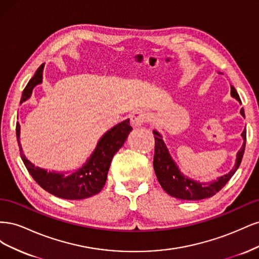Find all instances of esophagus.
I'll list each match as a JSON object with an SVG mask.
<instances>
[{"label": "esophagus", "mask_w": 259, "mask_h": 259, "mask_svg": "<svg viewBox=\"0 0 259 259\" xmlns=\"http://www.w3.org/2000/svg\"><path fill=\"white\" fill-rule=\"evenodd\" d=\"M148 121H149V115L147 112L143 110L134 111L131 116V122L134 126H139V125H142Z\"/></svg>", "instance_id": "34e87169"}]
</instances>
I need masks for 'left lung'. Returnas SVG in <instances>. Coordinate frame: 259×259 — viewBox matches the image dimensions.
<instances>
[{"label": "left lung", "instance_id": "1", "mask_svg": "<svg viewBox=\"0 0 259 259\" xmlns=\"http://www.w3.org/2000/svg\"><path fill=\"white\" fill-rule=\"evenodd\" d=\"M231 95L232 97L237 98L241 103V99L233 86H231ZM240 112L245 117L244 109L242 108ZM153 134L155 140L153 168L155 171L156 178H158L164 191L171 195V197L180 200H203L213 197V195H215L219 190H222L223 187H225V185L229 182V179L239 168L243 154H244L246 144V130H244L242 133V137L244 139V143H243L242 148L237 154V161L234 167L228 174L219 177L213 183H199L195 182L193 179L188 178L187 176L180 173V170L176 166V164L171 160L167 148L165 144H164L161 135L156 131L153 132Z\"/></svg>", "mask_w": 259, "mask_h": 259}]
</instances>
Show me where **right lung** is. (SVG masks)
Wrapping results in <instances>:
<instances>
[{
  "mask_svg": "<svg viewBox=\"0 0 259 259\" xmlns=\"http://www.w3.org/2000/svg\"><path fill=\"white\" fill-rule=\"evenodd\" d=\"M43 68L44 64L37 68L33 77H31V80L22 92L20 104L31 96L34 86L42 82ZM132 130L130 119L109 130L98 142L95 151L91 155L88 163H85L81 168L69 175L48 171L34 166L32 163L26 159L20 147L19 123L16 124V136L22 162L37 185H40L45 191L50 192L55 197L67 200H82L97 194L103 189L113 155L123 146Z\"/></svg>",
  "mask_w": 259,
  "mask_h": 259,
  "instance_id": "obj_1",
  "label": "right lung"
}]
</instances>
